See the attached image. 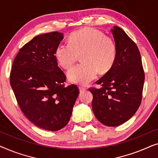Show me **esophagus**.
Returning a JSON list of instances; mask_svg holds the SVG:
<instances>
[{
  "mask_svg": "<svg viewBox=\"0 0 158 158\" xmlns=\"http://www.w3.org/2000/svg\"><path fill=\"white\" fill-rule=\"evenodd\" d=\"M86 88H84V87H82V86H81V87H79V90H80V92H83V91H85Z\"/></svg>",
  "mask_w": 158,
  "mask_h": 158,
  "instance_id": "esophagus-1",
  "label": "esophagus"
}]
</instances>
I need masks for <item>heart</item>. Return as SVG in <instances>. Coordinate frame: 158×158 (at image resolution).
<instances>
[{
    "label": "heart",
    "instance_id": "heart-1",
    "mask_svg": "<svg viewBox=\"0 0 158 158\" xmlns=\"http://www.w3.org/2000/svg\"><path fill=\"white\" fill-rule=\"evenodd\" d=\"M81 55L82 63L68 73L70 82L87 85L96 78L98 71L107 73L114 65L116 47L114 41L102 32L92 28H85L73 32L69 43H60L56 47L55 57L58 63L68 70Z\"/></svg>",
    "mask_w": 158,
    "mask_h": 158
}]
</instances>
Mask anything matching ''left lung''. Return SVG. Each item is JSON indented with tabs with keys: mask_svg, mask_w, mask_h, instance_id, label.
I'll list each match as a JSON object with an SVG mask.
<instances>
[{
	"mask_svg": "<svg viewBox=\"0 0 158 158\" xmlns=\"http://www.w3.org/2000/svg\"><path fill=\"white\" fill-rule=\"evenodd\" d=\"M116 47L112 68L96 81L102 87L90 88L92 109L101 123L117 127L135 115L142 101L144 73L141 55L135 42L121 28L111 29Z\"/></svg>",
	"mask_w": 158,
	"mask_h": 158,
	"instance_id": "1",
	"label": "left lung"
}]
</instances>
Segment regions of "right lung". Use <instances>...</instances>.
Returning a JSON list of instances; mask_svg holds the SVG:
<instances>
[{"label":"right lung","instance_id":"obj_1","mask_svg":"<svg viewBox=\"0 0 158 158\" xmlns=\"http://www.w3.org/2000/svg\"><path fill=\"white\" fill-rule=\"evenodd\" d=\"M63 38L57 31L34 37L19 49L10 71L21 110L35 126L48 131L66 126L79 94L77 85L64 87L65 75L57 65L55 49Z\"/></svg>","mask_w":158,"mask_h":158}]
</instances>
